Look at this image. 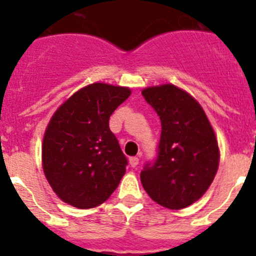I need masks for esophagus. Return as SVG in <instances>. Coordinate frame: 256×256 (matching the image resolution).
Returning <instances> with one entry per match:
<instances>
[{
  "label": "esophagus",
  "mask_w": 256,
  "mask_h": 256,
  "mask_svg": "<svg viewBox=\"0 0 256 256\" xmlns=\"http://www.w3.org/2000/svg\"><path fill=\"white\" fill-rule=\"evenodd\" d=\"M138 162H140V159L138 158H136V156H133V158H130V164L132 168H136V166L138 165Z\"/></svg>",
  "instance_id": "esophagus-1"
}]
</instances>
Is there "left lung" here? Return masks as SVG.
<instances>
[{
	"label": "left lung",
	"mask_w": 256,
	"mask_h": 256,
	"mask_svg": "<svg viewBox=\"0 0 256 256\" xmlns=\"http://www.w3.org/2000/svg\"><path fill=\"white\" fill-rule=\"evenodd\" d=\"M162 120L159 155L141 172L144 191L172 210L202 198L219 166V148L212 124L198 101L182 88L166 84L142 90Z\"/></svg>",
	"instance_id": "left-lung-1"
}]
</instances>
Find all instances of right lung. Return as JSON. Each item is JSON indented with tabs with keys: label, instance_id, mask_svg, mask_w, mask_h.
Masks as SVG:
<instances>
[{
	"label": "right lung",
	"instance_id": "obj_1",
	"mask_svg": "<svg viewBox=\"0 0 256 256\" xmlns=\"http://www.w3.org/2000/svg\"><path fill=\"white\" fill-rule=\"evenodd\" d=\"M130 94L128 87L96 82L74 92L54 112L42 142V168L61 201L91 209L116 190L126 159L108 118Z\"/></svg>",
	"mask_w": 256,
	"mask_h": 256
}]
</instances>
